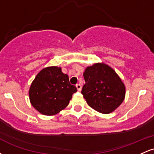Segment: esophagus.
<instances>
[{
	"label": "esophagus",
	"instance_id": "obj_1",
	"mask_svg": "<svg viewBox=\"0 0 154 154\" xmlns=\"http://www.w3.org/2000/svg\"><path fill=\"white\" fill-rule=\"evenodd\" d=\"M76 87H77V89L78 91H80L81 89H82V86H81L80 84H77L76 85Z\"/></svg>",
	"mask_w": 154,
	"mask_h": 154
}]
</instances>
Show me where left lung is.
<instances>
[{
	"label": "left lung",
	"instance_id": "left-lung-1",
	"mask_svg": "<svg viewBox=\"0 0 154 154\" xmlns=\"http://www.w3.org/2000/svg\"><path fill=\"white\" fill-rule=\"evenodd\" d=\"M82 94L88 105L102 114L114 111L123 102L125 86L116 72L103 63L88 66Z\"/></svg>",
	"mask_w": 154,
	"mask_h": 154
}]
</instances>
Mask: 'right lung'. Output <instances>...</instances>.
<instances>
[{"label": "right lung", "mask_w": 154, "mask_h": 154, "mask_svg": "<svg viewBox=\"0 0 154 154\" xmlns=\"http://www.w3.org/2000/svg\"><path fill=\"white\" fill-rule=\"evenodd\" d=\"M77 88L61 67L49 66L37 75L29 91L31 104L44 115H54L68 106Z\"/></svg>", "instance_id": "add662e5"}]
</instances>
